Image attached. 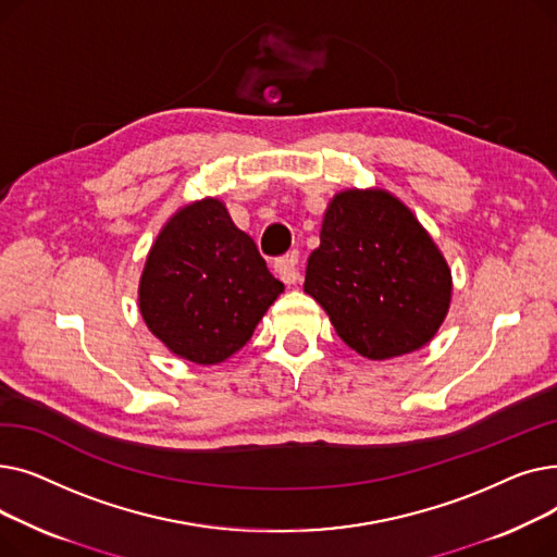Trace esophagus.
<instances>
[{"label": "esophagus", "instance_id": "34e87169", "mask_svg": "<svg viewBox=\"0 0 557 557\" xmlns=\"http://www.w3.org/2000/svg\"><path fill=\"white\" fill-rule=\"evenodd\" d=\"M298 252H286L284 257L275 259V273L284 284H296L300 280V269H298Z\"/></svg>", "mask_w": 557, "mask_h": 557}]
</instances>
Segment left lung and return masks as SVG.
Returning <instances> with one entry per match:
<instances>
[{
  "label": "left lung",
  "mask_w": 557,
  "mask_h": 557,
  "mask_svg": "<svg viewBox=\"0 0 557 557\" xmlns=\"http://www.w3.org/2000/svg\"><path fill=\"white\" fill-rule=\"evenodd\" d=\"M451 288L445 255L395 194H334L307 261L305 294L345 345L370 361L416 352L445 323Z\"/></svg>",
  "instance_id": "1"
}]
</instances>
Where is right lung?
<instances>
[{
	"instance_id": "add662e5",
	"label": "right lung",
	"mask_w": 557,
	"mask_h": 557,
	"mask_svg": "<svg viewBox=\"0 0 557 557\" xmlns=\"http://www.w3.org/2000/svg\"><path fill=\"white\" fill-rule=\"evenodd\" d=\"M282 290L225 202L208 196L175 210L158 232L139 275L137 305L171 355L216 366L250 341Z\"/></svg>"
}]
</instances>
